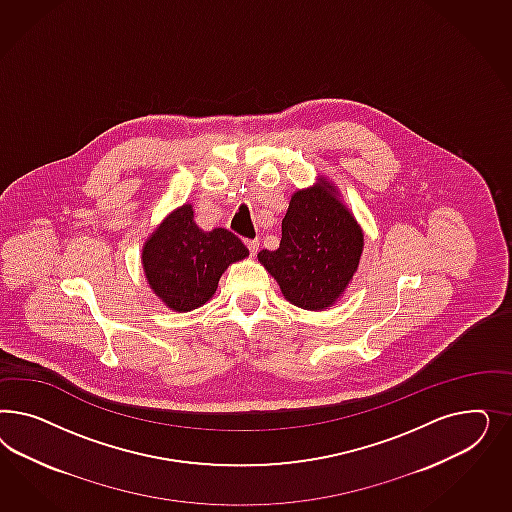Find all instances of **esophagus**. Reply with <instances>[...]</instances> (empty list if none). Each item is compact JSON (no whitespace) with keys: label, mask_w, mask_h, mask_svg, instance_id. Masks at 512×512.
<instances>
[{"label":"esophagus","mask_w":512,"mask_h":512,"mask_svg":"<svg viewBox=\"0 0 512 512\" xmlns=\"http://www.w3.org/2000/svg\"><path fill=\"white\" fill-rule=\"evenodd\" d=\"M246 244H248L249 253L255 257L259 251V240H248Z\"/></svg>","instance_id":"esophagus-1"}]
</instances>
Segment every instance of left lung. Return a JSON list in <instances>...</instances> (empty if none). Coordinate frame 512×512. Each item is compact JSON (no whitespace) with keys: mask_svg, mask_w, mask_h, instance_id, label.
I'll return each mask as SVG.
<instances>
[{"mask_svg":"<svg viewBox=\"0 0 512 512\" xmlns=\"http://www.w3.org/2000/svg\"><path fill=\"white\" fill-rule=\"evenodd\" d=\"M364 248L353 214L325 178L296 191L281 221L276 251H259V261L278 281L283 296L302 310H326L347 289Z\"/></svg>","mask_w":512,"mask_h":512,"instance_id":"obj_1","label":"left lung"}]
</instances>
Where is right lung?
<instances>
[{
  "instance_id": "right-lung-1",
  "label": "right lung",
  "mask_w": 512,
  "mask_h": 512,
  "mask_svg": "<svg viewBox=\"0 0 512 512\" xmlns=\"http://www.w3.org/2000/svg\"><path fill=\"white\" fill-rule=\"evenodd\" d=\"M249 251L227 229L204 233L184 204L163 219L142 248L144 274L155 295L174 311L197 310L214 293L229 264Z\"/></svg>"
}]
</instances>
